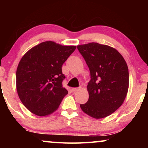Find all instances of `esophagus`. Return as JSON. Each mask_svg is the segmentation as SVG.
Listing matches in <instances>:
<instances>
[{
	"label": "esophagus",
	"mask_w": 148,
	"mask_h": 148,
	"mask_svg": "<svg viewBox=\"0 0 148 148\" xmlns=\"http://www.w3.org/2000/svg\"><path fill=\"white\" fill-rule=\"evenodd\" d=\"M77 90H79L78 87H73V88H72V91L73 92H76Z\"/></svg>",
	"instance_id": "esophagus-1"
}]
</instances>
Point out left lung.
I'll use <instances>...</instances> for the list:
<instances>
[{
	"label": "left lung",
	"instance_id": "1",
	"mask_svg": "<svg viewBox=\"0 0 148 148\" xmlns=\"http://www.w3.org/2000/svg\"><path fill=\"white\" fill-rule=\"evenodd\" d=\"M88 66L89 99L82 111L96 119L111 115L123 103L129 89L127 64L116 49L95 42L77 46Z\"/></svg>",
	"mask_w": 148,
	"mask_h": 148
}]
</instances>
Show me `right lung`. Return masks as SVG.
<instances>
[{"label": "right lung", "instance_id": "obj_1", "mask_svg": "<svg viewBox=\"0 0 148 148\" xmlns=\"http://www.w3.org/2000/svg\"><path fill=\"white\" fill-rule=\"evenodd\" d=\"M52 41L42 42L22 57L16 71L20 100L32 114L45 116L58 108L68 91L62 86V66L76 49Z\"/></svg>", "mask_w": 148, "mask_h": 148}]
</instances>
